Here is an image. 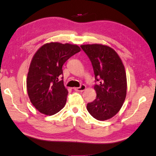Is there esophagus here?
Instances as JSON below:
<instances>
[{
  "label": "esophagus",
  "instance_id": "34e87169",
  "mask_svg": "<svg viewBox=\"0 0 156 156\" xmlns=\"http://www.w3.org/2000/svg\"><path fill=\"white\" fill-rule=\"evenodd\" d=\"M73 89L77 91H83L86 89V86L84 85V84H82L80 87H76V88H73Z\"/></svg>",
  "mask_w": 156,
  "mask_h": 156
}]
</instances>
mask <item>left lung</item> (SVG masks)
<instances>
[{
  "mask_svg": "<svg viewBox=\"0 0 156 156\" xmlns=\"http://www.w3.org/2000/svg\"><path fill=\"white\" fill-rule=\"evenodd\" d=\"M81 48L90 59L96 82V98L88 103L89 113L98 120H107L119 112L126 95L125 67L114 49L101 44H83Z\"/></svg>",
  "mask_w": 156,
  "mask_h": 156,
  "instance_id": "8db88e82",
  "label": "left lung"
}]
</instances>
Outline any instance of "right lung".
<instances>
[{
	"mask_svg": "<svg viewBox=\"0 0 156 156\" xmlns=\"http://www.w3.org/2000/svg\"><path fill=\"white\" fill-rule=\"evenodd\" d=\"M80 48L76 44L50 43L38 49L31 60L27 78L30 101L39 112L52 115L65 107L68 94L63 80L62 65Z\"/></svg>",
	"mask_w": 156,
	"mask_h": 156,
	"instance_id": "add662e5",
	"label": "right lung"
}]
</instances>
